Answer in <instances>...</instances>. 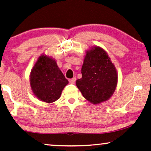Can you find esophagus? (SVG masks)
<instances>
[{
	"instance_id": "1",
	"label": "esophagus",
	"mask_w": 151,
	"mask_h": 151,
	"mask_svg": "<svg viewBox=\"0 0 151 151\" xmlns=\"http://www.w3.org/2000/svg\"><path fill=\"white\" fill-rule=\"evenodd\" d=\"M76 78L75 77H73V78H71V79H70V83L72 84H74L76 81Z\"/></svg>"
}]
</instances>
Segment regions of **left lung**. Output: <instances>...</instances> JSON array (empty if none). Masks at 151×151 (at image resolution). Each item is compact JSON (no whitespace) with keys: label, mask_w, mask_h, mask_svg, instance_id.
Returning a JSON list of instances; mask_svg holds the SVG:
<instances>
[{"label":"left lung","mask_w":151,"mask_h":151,"mask_svg":"<svg viewBox=\"0 0 151 151\" xmlns=\"http://www.w3.org/2000/svg\"><path fill=\"white\" fill-rule=\"evenodd\" d=\"M82 78L76 85L83 96L91 103L105 102L115 92L118 73L107 52L98 46L86 50L81 68Z\"/></svg>","instance_id":"obj_1"}]
</instances>
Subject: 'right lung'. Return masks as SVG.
Masks as SVG:
<instances>
[{"mask_svg":"<svg viewBox=\"0 0 151 151\" xmlns=\"http://www.w3.org/2000/svg\"><path fill=\"white\" fill-rule=\"evenodd\" d=\"M68 83L55 59L45 54L38 57L30 73V86L40 101L47 103L56 101Z\"/></svg>","mask_w":151,"mask_h":151,"instance_id":"obj_1","label":"right lung"}]
</instances>
